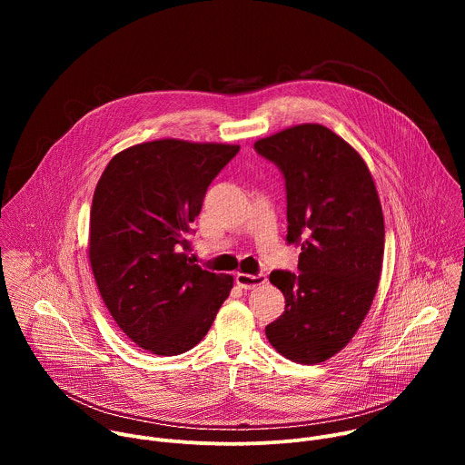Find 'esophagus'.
<instances>
[{
	"instance_id": "esophagus-1",
	"label": "esophagus",
	"mask_w": 465,
	"mask_h": 465,
	"mask_svg": "<svg viewBox=\"0 0 465 465\" xmlns=\"http://www.w3.org/2000/svg\"><path fill=\"white\" fill-rule=\"evenodd\" d=\"M235 283H237L241 289L250 291V289L261 287L262 283H267V276H264V274L252 276V274H242V272H239V274L235 276Z\"/></svg>"
}]
</instances>
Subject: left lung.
Wrapping results in <instances>:
<instances>
[{"mask_svg": "<svg viewBox=\"0 0 465 465\" xmlns=\"http://www.w3.org/2000/svg\"><path fill=\"white\" fill-rule=\"evenodd\" d=\"M253 147L285 176L287 241L302 246L300 274H271L285 311L264 333L285 359L318 364L350 344L375 298L384 255L379 194L362 156L323 124H294Z\"/></svg>", "mask_w": 465, "mask_h": 465, "instance_id": "1", "label": "left lung"}]
</instances>
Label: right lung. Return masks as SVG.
Segmentation results:
<instances>
[{"label": "right lung", "mask_w": 465, "mask_h": 465, "mask_svg": "<svg viewBox=\"0 0 465 465\" xmlns=\"http://www.w3.org/2000/svg\"><path fill=\"white\" fill-rule=\"evenodd\" d=\"M237 153L228 143L145 142L117 153L97 182L90 267L108 312L145 351H189L230 296L233 276L194 264L187 235L208 185Z\"/></svg>", "instance_id": "add662e5"}]
</instances>
